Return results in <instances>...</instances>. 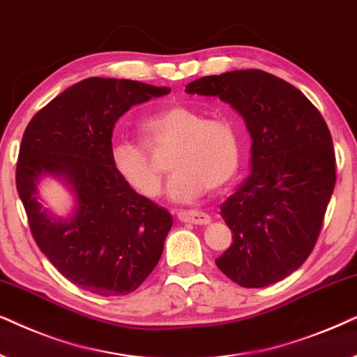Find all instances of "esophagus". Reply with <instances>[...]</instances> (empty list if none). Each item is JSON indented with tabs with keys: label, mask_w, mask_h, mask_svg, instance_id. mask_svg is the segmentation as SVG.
<instances>
[{
	"label": "esophagus",
	"mask_w": 357,
	"mask_h": 357,
	"mask_svg": "<svg viewBox=\"0 0 357 357\" xmlns=\"http://www.w3.org/2000/svg\"><path fill=\"white\" fill-rule=\"evenodd\" d=\"M178 218L181 222L196 223V225H208L211 223V217L201 211H181L178 212Z\"/></svg>",
	"instance_id": "34e87169"
}]
</instances>
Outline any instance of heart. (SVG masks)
<instances>
[{"instance_id":"obj_1","label":"heart","mask_w":357,"mask_h":357,"mask_svg":"<svg viewBox=\"0 0 357 357\" xmlns=\"http://www.w3.org/2000/svg\"><path fill=\"white\" fill-rule=\"evenodd\" d=\"M140 132L151 151L174 146L168 158L173 171L168 196L173 202H194L207 188L217 191L227 186L238 169L240 130L227 117L207 119L196 107L171 104L145 117ZM111 163L119 178L140 196L160 194L165 171L144 146L130 140L114 142Z\"/></svg>"}]
</instances>
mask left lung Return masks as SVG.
Returning <instances> with one entry per match:
<instances>
[{"instance_id": "obj_1", "label": "left lung", "mask_w": 357, "mask_h": 357, "mask_svg": "<svg viewBox=\"0 0 357 357\" xmlns=\"http://www.w3.org/2000/svg\"><path fill=\"white\" fill-rule=\"evenodd\" d=\"M186 93L230 104L253 142L250 176L220 206L234 243L215 264L241 287L282 281L312 253L335 189L325 119L296 86L261 70L204 76Z\"/></svg>"}]
</instances>
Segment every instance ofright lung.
Instances as JSON below:
<instances>
[{"instance_id":"obj_1","label":"right lung","mask_w":357,"mask_h":357,"mask_svg":"<svg viewBox=\"0 0 357 357\" xmlns=\"http://www.w3.org/2000/svg\"><path fill=\"white\" fill-rule=\"evenodd\" d=\"M169 91L132 79L86 78L52 99L24 132L16 186L32 236L59 273L84 291L127 296L163 253L173 217L119 178L111 146L119 117ZM47 175L74 196L66 218L43 207L38 184Z\"/></svg>"}]
</instances>
